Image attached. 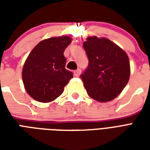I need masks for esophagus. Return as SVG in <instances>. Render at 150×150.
<instances>
[{
    "instance_id": "obj_1",
    "label": "esophagus",
    "mask_w": 150,
    "mask_h": 150,
    "mask_svg": "<svg viewBox=\"0 0 150 150\" xmlns=\"http://www.w3.org/2000/svg\"><path fill=\"white\" fill-rule=\"evenodd\" d=\"M80 74H81V70H80V69H77L76 71H74V75H75V76H76V77H79V76L80 75Z\"/></svg>"
}]
</instances>
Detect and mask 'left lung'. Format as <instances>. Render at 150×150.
Listing matches in <instances>:
<instances>
[{
    "label": "left lung",
    "mask_w": 150,
    "mask_h": 150,
    "mask_svg": "<svg viewBox=\"0 0 150 150\" xmlns=\"http://www.w3.org/2000/svg\"><path fill=\"white\" fill-rule=\"evenodd\" d=\"M83 48L89 63L81 78L88 96L100 103L112 100L129 82V56L106 38H87Z\"/></svg>",
    "instance_id": "8db88e82"
}]
</instances>
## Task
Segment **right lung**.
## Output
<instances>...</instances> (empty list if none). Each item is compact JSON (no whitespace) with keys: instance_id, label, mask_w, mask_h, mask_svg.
<instances>
[{"instance_id":"right-lung-1","label":"right lung","mask_w":150,"mask_h":150,"mask_svg":"<svg viewBox=\"0 0 150 150\" xmlns=\"http://www.w3.org/2000/svg\"><path fill=\"white\" fill-rule=\"evenodd\" d=\"M69 36L41 41L27 57L22 68L25 91L35 100L49 103L58 98L73 74L65 68L64 50L71 42Z\"/></svg>"}]
</instances>
